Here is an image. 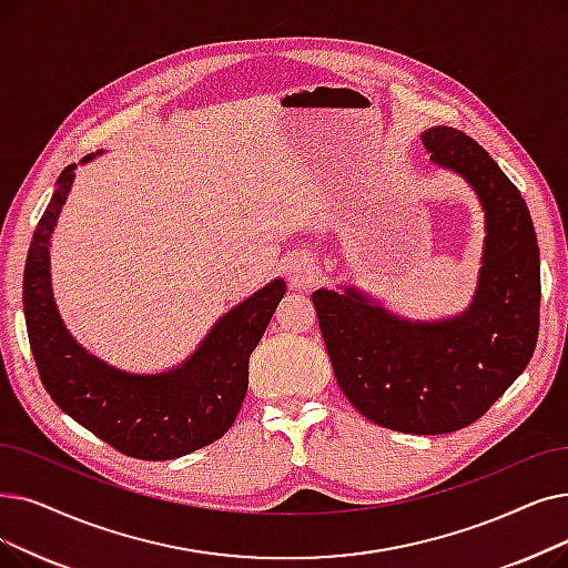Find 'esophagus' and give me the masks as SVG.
Here are the masks:
<instances>
[{
    "label": "esophagus",
    "instance_id": "obj_1",
    "mask_svg": "<svg viewBox=\"0 0 568 568\" xmlns=\"http://www.w3.org/2000/svg\"><path fill=\"white\" fill-rule=\"evenodd\" d=\"M285 271H287L290 283L294 287H302V290L311 287L317 281V274H320L317 262H315V257L311 253H294V255H290L287 262H285Z\"/></svg>",
    "mask_w": 568,
    "mask_h": 568
}]
</instances>
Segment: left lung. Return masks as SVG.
I'll list each match as a JSON object with an SVG mask.
<instances>
[{
    "instance_id": "obj_1",
    "label": "left lung",
    "mask_w": 568,
    "mask_h": 568,
    "mask_svg": "<svg viewBox=\"0 0 568 568\" xmlns=\"http://www.w3.org/2000/svg\"><path fill=\"white\" fill-rule=\"evenodd\" d=\"M432 160L462 174L485 209V253L474 304L459 317L410 323L357 290H317L313 304L348 402L404 434L464 429L520 376L536 348L540 262L529 209L471 136L453 128L423 134Z\"/></svg>"
}]
</instances>
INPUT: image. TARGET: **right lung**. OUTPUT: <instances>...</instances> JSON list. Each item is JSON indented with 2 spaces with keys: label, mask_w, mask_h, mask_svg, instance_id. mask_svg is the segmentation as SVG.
<instances>
[{
  "label": "right lung",
  "mask_w": 568,
  "mask_h": 568,
  "mask_svg": "<svg viewBox=\"0 0 568 568\" xmlns=\"http://www.w3.org/2000/svg\"><path fill=\"white\" fill-rule=\"evenodd\" d=\"M90 155L83 160L88 162ZM69 164L34 230L22 278L30 348L51 399L79 425L136 459H176L225 436L248 389V359L285 283L271 281L232 308L196 353L174 372L136 376L118 372L71 338L58 315L48 245L73 181Z\"/></svg>",
  "instance_id": "right-lung-1"
}]
</instances>
